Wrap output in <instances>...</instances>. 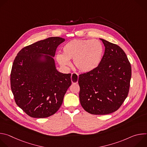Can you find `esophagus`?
Masks as SVG:
<instances>
[{"mask_svg": "<svg viewBox=\"0 0 147 147\" xmlns=\"http://www.w3.org/2000/svg\"><path fill=\"white\" fill-rule=\"evenodd\" d=\"M71 82L73 84H76L78 82V75L76 73H72L71 76Z\"/></svg>", "mask_w": 147, "mask_h": 147, "instance_id": "1", "label": "esophagus"}]
</instances>
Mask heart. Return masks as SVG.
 <instances>
[{
	"label": "heart",
	"instance_id": "b5f03b06",
	"mask_svg": "<svg viewBox=\"0 0 147 147\" xmlns=\"http://www.w3.org/2000/svg\"><path fill=\"white\" fill-rule=\"evenodd\" d=\"M103 52V45L97 39H73L66 43L62 49V55L56 59L63 66L70 64L73 59L75 67L81 72H89L100 63Z\"/></svg>",
	"mask_w": 147,
	"mask_h": 147
}]
</instances>
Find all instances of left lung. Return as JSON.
Returning <instances> with one entry per match:
<instances>
[{
  "label": "left lung",
  "mask_w": 147,
  "mask_h": 147,
  "mask_svg": "<svg viewBox=\"0 0 147 147\" xmlns=\"http://www.w3.org/2000/svg\"><path fill=\"white\" fill-rule=\"evenodd\" d=\"M104 55L93 70L80 74L79 97L82 107L92 115L116 111L128 95L131 67L123 50L116 44L100 39Z\"/></svg>",
  "instance_id": "left-lung-1"
}]
</instances>
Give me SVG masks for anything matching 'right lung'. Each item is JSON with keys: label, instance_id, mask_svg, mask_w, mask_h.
I'll list each match as a JSON object with an SVG mask.
<instances>
[{"label": "right lung", "instance_id": "1", "mask_svg": "<svg viewBox=\"0 0 147 147\" xmlns=\"http://www.w3.org/2000/svg\"><path fill=\"white\" fill-rule=\"evenodd\" d=\"M65 40L56 36L38 41L23 48L13 61L11 89L17 106L30 117L55 114L71 84V74L59 72L53 57Z\"/></svg>", "mask_w": 147, "mask_h": 147}]
</instances>
